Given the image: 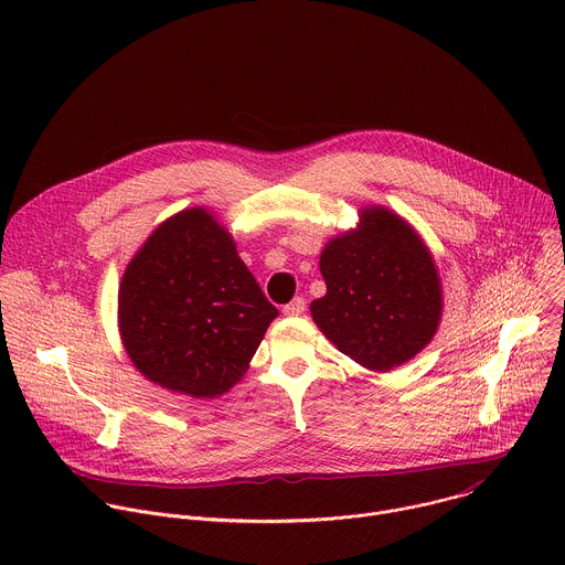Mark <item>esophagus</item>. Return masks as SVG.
Segmentation results:
<instances>
[{
  "label": "esophagus",
  "mask_w": 565,
  "mask_h": 565,
  "mask_svg": "<svg viewBox=\"0 0 565 565\" xmlns=\"http://www.w3.org/2000/svg\"><path fill=\"white\" fill-rule=\"evenodd\" d=\"M303 310H306L303 297H295L290 303L284 306V315H288V317H299Z\"/></svg>",
  "instance_id": "esophagus-1"
}]
</instances>
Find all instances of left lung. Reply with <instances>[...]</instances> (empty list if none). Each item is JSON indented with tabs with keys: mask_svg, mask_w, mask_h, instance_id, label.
<instances>
[{
	"mask_svg": "<svg viewBox=\"0 0 565 565\" xmlns=\"http://www.w3.org/2000/svg\"><path fill=\"white\" fill-rule=\"evenodd\" d=\"M327 295L310 303L317 329L364 369L384 373L436 335L443 286L420 234L399 214L366 205L360 225L321 250Z\"/></svg>",
	"mask_w": 565,
	"mask_h": 565,
	"instance_id": "8db88e82",
	"label": "left lung"
}]
</instances>
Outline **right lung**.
<instances>
[{"mask_svg":"<svg viewBox=\"0 0 565 565\" xmlns=\"http://www.w3.org/2000/svg\"><path fill=\"white\" fill-rule=\"evenodd\" d=\"M277 315L227 227L205 207L160 223L118 288V329L134 366L196 399L244 377Z\"/></svg>","mask_w":565,"mask_h":565,"instance_id":"add662e5","label":"right lung"}]
</instances>
